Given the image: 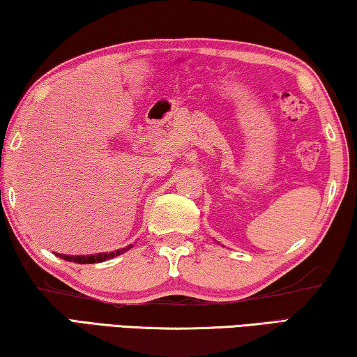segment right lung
<instances>
[{
    "label": "right lung",
    "instance_id": "add662e5",
    "mask_svg": "<svg viewBox=\"0 0 357 357\" xmlns=\"http://www.w3.org/2000/svg\"><path fill=\"white\" fill-rule=\"evenodd\" d=\"M129 249H132V244H129L128 247H123V249L114 250V252H102V253H96V255H63V253H55V255L66 259V261H74L78 264H93V263L107 261V259L118 257V255H121V253L128 252Z\"/></svg>",
    "mask_w": 357,
    "mask_h": 357
}]
</instances>
